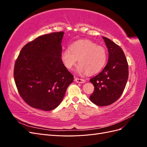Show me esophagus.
<instances>
[{
  "instance_id": "34e87169",
  "label": "esophagus",
  "mask_w": 147,
  "mask_h": 147,
  "mask_svg": "<svg viewBox=\"0 0 147 147\" xmlns=\"http://www.w3.org/2000/svg\"><path fill=\"white\" fill-rule=\"evenodd\" d=\"M75 81L77 83H83L85 82V80L84 79H82V78H75Z\"/></svg>"
}]
</instances>
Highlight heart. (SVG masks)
Here are the masks:
<instances>
[{
  "label": "heart",
  "instance_id": "obj_1",
  "mask_svg": "<svg viewBox=\"0 0 147 147\" xmlns=\"http://www.w3.org/2000/svg\"><path fill=\"white\" fill-rule=\"evenodd\" d=\"M61 59L65 67L71 70L79 65L77 71L79 74H94L103 68L107 61L105 48L89 40H82L72 43L69 48L63 50Z\"/></svg>",
  "mask_w": 147,
  "mask_h": 147
}]
</instances>
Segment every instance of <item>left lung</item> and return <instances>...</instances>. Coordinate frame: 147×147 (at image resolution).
Here are the masks:
<instances>
[{
	"mask_svg": "<svg viewBox=\"0 0 147 147\" xmlns=\"http://www.w3.org/2000/svg\"><path fill=\"white\" fill-rule=\"evenodd\" d=\"M108 48L109 60L106 66L96 76L90 79L94 90L90 100L99 106H107L117 101L126 85L129 67L121 48L109 38L102 37Z\"/></svg>",
	"mask_w": 147,
	"mask_h": 147,
	"instance_id": "obj_1",
	"label": "left lung"
}]
</instances>
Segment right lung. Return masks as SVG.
Returning <instances> with one entry per match:
<instances>
[{"mask_svg": "<svg viewBox=\"0 0 147 147\" xmlns=\"http://www.w3.org/2000/svg\"><path fill=\"white\" fill-rule=\"evenodd\" d=\"M63 32L39 36L21 49L14 67V79L26 104L45 111L55 109L74 80L61 58Z\"/></svg>", "mask_w": 147, "mask_h": 147, "instance_id": "add662e5", "label": "right lung"}]
</instances>
